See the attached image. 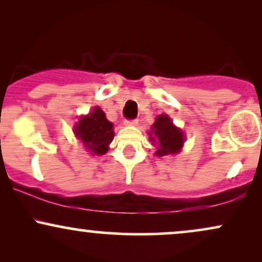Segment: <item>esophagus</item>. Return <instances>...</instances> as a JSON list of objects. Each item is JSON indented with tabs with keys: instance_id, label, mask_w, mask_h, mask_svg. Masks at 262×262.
Instances as JSON below:
<instances>
[{
	"instance_id": "obj_1",
	"label": "esophagus",
	"mask_w": 262,
	"mask_h": 262,
	"mask_svg": "<svg viewBox=\"0 0 262 262\" xmlns=\"http://www.w3.org/2000/svg\"><path fill=\"white\" fill-rule=\"evenodd\" d=\"M127 125H138V119H132V121H125Z\"/></svg>"
}]
</instances>
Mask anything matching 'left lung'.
Returning <instances> with one entry per match:
<instances>
[{
  "label": "left lung",
  "instance_id": "left-lung-1",
  "mask_svg": "<svg viewBox=\"0 0 262 262\" xmlns=\"http://www.w3.org/2000/svg\"><path fill=\"white\" fill-rule=\"evenodd\" d=\"M148 135L152 145L156 146V156L175 155L181 151L185 143V135L182 130L173 124L167 114H160L156 117Z\"/></svg>",
  "mask_w": 262,
  "mask_h": 262
}]
</instances>
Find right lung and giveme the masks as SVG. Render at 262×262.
Masks as SVG:
<instances>
[{"label":"right lung","instance_id":"obj_1","mask_svg":"<svg viewBox=\"0 0 262 262\" xmlns=\"http://www.w3.org/2000/svg\"><path fill=\"white\" fill-rule=\"evenodd\" d=\"M74 134L90 155H104L114 137L113 124L100 107H95L91 113L79 118L74 127Z\"/></svg>","mask_w":262,"mask_h":262}]
</instances>
